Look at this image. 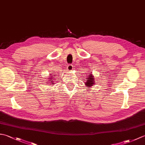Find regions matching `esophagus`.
Returning a JSON list of instances; mask_svg holds the SVG:
<instances>
[{"mask_svg":"<svg viewBox=\"0 0 145 145\" xmlns=\"http://www.w3.org/2000/svg\"><path fill=\"white\" fill-rule=\"evenodd\" d=\"M73 69V65H68V66H67V70H69V71H72V70Z\"/></svg>","mask_w":145,"mask_h":145,"instance_id":"1","label":"esophagus"}]
</instances>
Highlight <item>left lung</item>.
Listing matches in <instances>:
<instances>
[{
    "label": "left lung",
    "mask_w": 145,
    "mask_h": 145,
    "mask_svg": "<svg viewBox=\"0 0 145 145\" xmlns=\"http://www.w3.org/2000/svg\"><path fill=\"white\" fill-rule=\"evenodd\" d=\"M93 75L92 74L91 72H88V75L87 76V81L85 83V85L87 88L91 87L92 86H94L95 84V78H93Z\"/></svg>",
    "instance_id": "8db88e82"
}]
</instances>
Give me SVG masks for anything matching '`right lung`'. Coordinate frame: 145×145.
I'll return each mask as SVG.
<instances>
[{"instance_id": "right-lung-1", "label": "right lung", "mask_w": 145, "mask_h": 145, "mask_svg": "<svg viewBox=\"0 0 145 145\" xmlns=\"http://www.w3.org/2000/svg\"><path fill=\"white\" fill-rule=\"evenodd\" d=\"M55 76V75H54V73H50V74H49V77L48 78V83H47V84H49V83H50V84L52 85H54V84H55V82H54V80H55V78H55V77H54V76Z\"/></svg>"}]
</instances>
